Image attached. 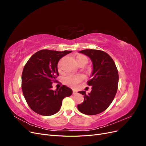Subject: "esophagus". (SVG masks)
<instances>
[{
    "label": "esophagus",
    "instance_id": "obj_1",
    "mask_svg": "<svg viewBox=\"0 0 146 146\" xmlns=\"http://www.w3.org/2000/svg\"><path fill=\"white\" fill-rule=\"evenodd\" d=\"M77 92L76 90H74L72 91V94H76Z\"/></svg>",
    "mask_w": 146,
    "mask_h": 146
}]
</instances>
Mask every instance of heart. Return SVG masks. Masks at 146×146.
<instances>
[{
    "mask_svg": "<svg viewBox=\"0 0 146 146\" xmlns=\"http://www.w3.org/2000/svg\"><path fill=\"white\" fill-rule=\"evenodd\" d=\"M76 63L79 66H85L88 63V58L83 55H79L76 57ZM61 61H59L58 64V69L60 70L61 69ZM83 80V77L81 75H72L69 74L66 76L64 78V83L66 85L70 87H75L78 84L81 82Z\"/></svg>",
    "mask_w": 146,
    "mask_h": 146,
    "instance_id": "b5f03b06",
    "label": "heart"
}]
</instances>
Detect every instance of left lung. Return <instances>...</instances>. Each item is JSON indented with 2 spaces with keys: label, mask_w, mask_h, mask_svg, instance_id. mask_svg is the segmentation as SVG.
Returning a JSON list of instances; mask_svg holds the SVG:
<instances>
[{
  "label": "left lung",
  "mask_w": 146,
  "mask_h": 146,
  "mask_svg": "<svg viewBox=\"0 0 146 146\" xmlns=\"http://www.w3.org/2000/svg\"><path fill=\"white\" fill-rule=\"evenodd\" d=\"M91 58L93 70L87 85L92 86L90 93L82 91L84 101L77 105L78 110L87 115L104 111L113 102L117 91L119 75L113 60L107 53L100 50L85 49L79 52Z\"/></svg>",
  "instance_id": "8db88e82"
}]
</instances>
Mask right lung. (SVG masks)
Wrapping results in <instances>:
<instances>
[{
  "mask_svg": "<svg viewBox=\"0 0 146 146\" xmlns=\"http://www.w3.org/2000/svg\"><path fill=\"white\" fill-rule=\"evenodd\" d=\"M72 51L41 50L35 53L24 66L22 74V90L29 107L42 116H51L60 110L62 101L72 94L70 88L62 85L52 90V84L59 76V60Z\"/></svg>",
  "mask_w": 146,
  "mask_h": 146,
  "instance_id": "obj_1",
  "label": "right lung"
}]
</instances>
